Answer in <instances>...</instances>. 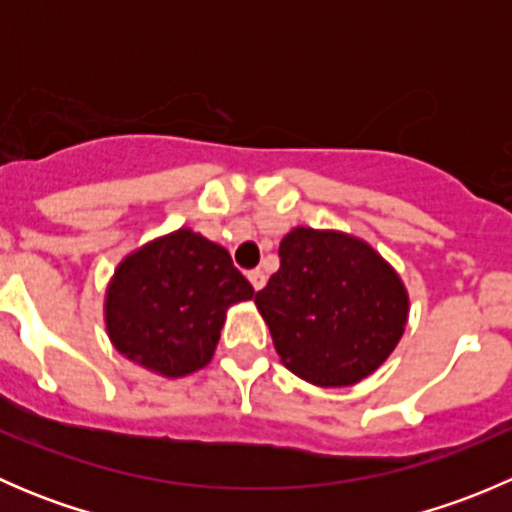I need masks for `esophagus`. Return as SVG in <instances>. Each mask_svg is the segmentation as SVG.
Wrapping results in <instances>:
<instances>
[{
    "label": "esophagus",
    "instance_id": "34e87169",
    "mask_svg": "<svg viewBox=\"0 0 512 512\" xmlns=\"http://www.w3.org/2000/svg\"><path fill=\"white\" fill-rule=\"evenodd\" d=\"M247 280H250V285L255 289H262V287H265L267 277H265V272H262V270H250V272H247Z\"/></svg>",
    "mask_w": 512,
    "mask_h": 512
}]
</instances>
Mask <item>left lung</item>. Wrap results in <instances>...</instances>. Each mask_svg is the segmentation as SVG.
<instances>
[{
  "label": "left lung",
  "mask_w": 512,
  "mask_h": 512,
  "mask_svg": "<svg viewBox=\"0 0 512 512\" xmlns=\"http://www.w3.org/2000/svg\"><path fill=\"white\" fill-rule=\"evenodd\" d=\"M277 354L317 386H349L394 352L409 317L399 275L366 242L297 227L280 270L255 294Z\"/></svg>",
  "instance_id": "left-lung-1"
}]
</instances>
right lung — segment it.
<instances>
[{
	"mask_svg": "<svg viewBox=\"0 0 512 512\" xmlns=\"http://www.w3.org/2000/svg\"><path fill=\"white\" fill-rule=\"evenodd\" d=\"M255 297L225 247L190 230L165 235L118 265L106 294L113 347L163 376L203 369L230 304Z\"/></svg>",
	"mask_w": 512,
	"mask_h": 512,
	"instance_id": "add662e5",
	"label": "right lung"
}]
</instances>
